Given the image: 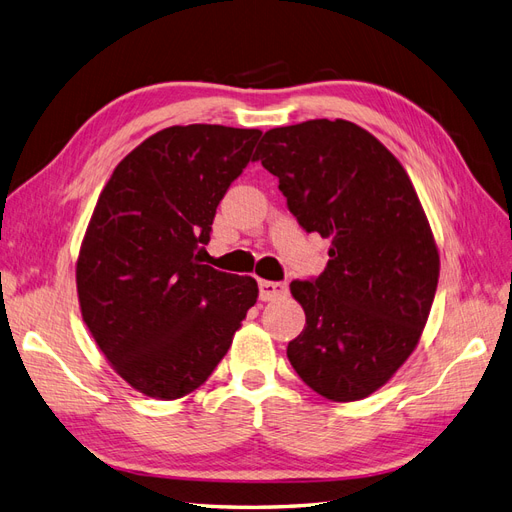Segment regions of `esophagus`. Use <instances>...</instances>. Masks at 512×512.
<instances>
[{
	"mask_svg": "<svg viewBox=\"0 0 512 512\" xmlns=\"http://www.w3.org/2000/svg\"><path fill=\"white\" fill-rule=\"evenodd\" d=\"M260 288V299L262 301H273L277 297H284L288 292V286L284 282H267V280H260L258 282Z\"/></svg>",
	"mask_w": 512,
	"mask_h": 512,
	"instance_id": "34e87169",
	"label": "esophagus"
}]
</instances>
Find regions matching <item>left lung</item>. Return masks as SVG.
<instances>
[{
    "label": "left lung",
    "instance_id": "left-lung-1",
    "mask_svg": "<svg viewBox=\"0 0 512 512\" xmlns=\"http://www.w3.org/2000/svg\"><path fill=\"white\" fill-rule=\"evenodd\" d=\"M256 160L297 222L331 241L327 269L290 284L305 329L288 361L322 397L365 399L414 352L436 297L440 254L421 200L393 153L346 119L273 128Z\"/></svg>",
    "mask_w": 512,
    "mask_h": 512
}]
</instances>
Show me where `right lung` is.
Listing matches in <instances>:
<instances>
[{
    "instance_id": "obj_1",
    "label": "right lung",
    "mask_w": 512,
    "mask_h": 512,
    "mask_svg": "<svg viewBox=\"0 0 512 512\" xmlns=\"http://www.w3.org/2000/svg\"><path fill=\"white\" fill-rule=\"evenodd\" d=\"M260 130L170 126L132 149L98 198L76 260L91 337L132 389L196 391L224 359L256 299L250 275L205 265L220 200Z\"/></svg>"
}]
</instances>
